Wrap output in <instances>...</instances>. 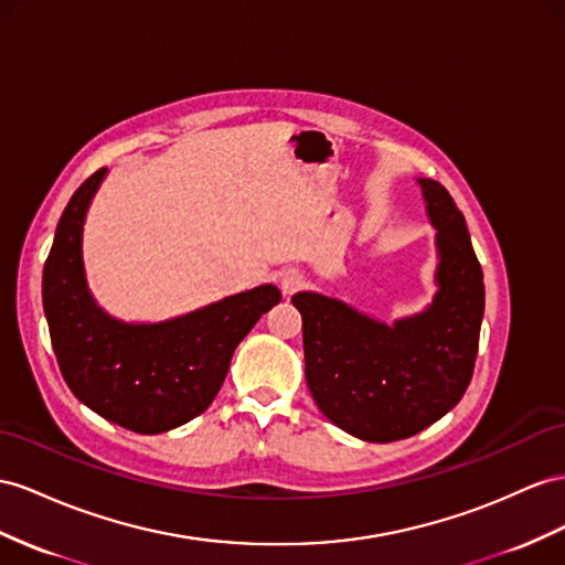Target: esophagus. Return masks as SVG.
I'll use <instances>...</instances> for the list:
<instances>
[{"mask_svg":"<svg viewBox=\"0 0 565 565\" xmlns=\"http://www.w3.org/2000/svg\"><path fill=\"white\" fill-rule=\"evenodd\" d=\"M279 284H281V291H284L286 296H291V294H296L298 288H300L302 284H306V281H302V274H300V271L286 269V271H281Z\"/></svg>","mask_w":565,"mask_h":565,"instance_id":"obj_1","label":"esophagus"}]
</instances>
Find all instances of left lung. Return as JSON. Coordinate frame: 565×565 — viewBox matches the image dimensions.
Returning <instances> with one entry per match:
<instances>
[{"mask_svg": "<svg viewBox=\"0 0 565 565\" xmlns=\"http://www.w3.org/2000/svg\"><path fill=\"white\" fill-rule=\"evenodd\" d=\"M437 231V294L386 324L339 298L300 291L306 380L327 420L374 444L408 439L466 394L484 317V281L466 220L446 188L417 179Z\"/></svg>", "mask_w": 565, "mask_h": 565, "instance_id": "left-lung-1", "label": "left lung"}]
</instances>
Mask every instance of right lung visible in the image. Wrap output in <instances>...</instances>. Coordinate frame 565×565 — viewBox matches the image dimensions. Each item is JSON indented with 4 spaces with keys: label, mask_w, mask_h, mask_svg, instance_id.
Instances as JSON below:
<instances>
[{
    "label": "right lung",
    "mask_w": 565,
    "mask_h": 565,
    "mask_svg": "<svg viewBox=\"0 0 565 565\" xmlns=\"http://www.w3.org/2000/svg\"><path fill=\"white\" fill-rule=\"evenodd\" d=\"M107 169L85 181L56 224L42 271L56 363L74 396L138 434L191 423L220 392L236 345L281 300L274 284L226 296L162 322H124L95 300L83 263V226Z\"/></svg>",
    "instance_id": "add662e5"
}]
</instances>
